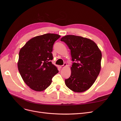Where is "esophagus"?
<instances>
[{
  "mask_svg": "<svg viewBox=\"0 0 121 121\" xmlns=\"http://www.w3.org/2000/svg\"><path fill=\"white\" fill-rule=\"evenodd\" d=\"M67 66V64H66V63H64V64H63V65H62V66H60V68H64L65 67H66Z\"/></svg>",
  "mask_w": 121,
  "mask_h": 121,
  "instance_id": "34e87169",
  "label": "esophagus"
}]
</instances>
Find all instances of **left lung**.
<instances>
[{
	"label": "left lung",
	"mask_w": 121,
	"mask_h": 121,
	"mask_svg": "<svg viewBox=\"0 0 121 121\" xmlns=\"http://www.w3.org/2000/svg\"><path fill=\"white\" fill-rule=\"evenodd\" d=\"M61 41L71 50L72 61L71 75L65 84L75 92H83L96 81L101 69L102 55L94 41L81 36L67 35Z\"/></svg>",
	"instance_id": "8db88e82"
}]
</instances>
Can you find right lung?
<instances>
[{
  "instance_id": "add662e5",
  "label": "right lung",
  "mask_w": 121,
  "mask_h": 121,
  "mask_svg": "<svg viewBox=\"0 0 121 121\" xmlns=\"http://www.w3.org/2000/svg\"><path fill=\"white\" fill-rule=\"evenodd\" d=\"M60 37L52 33L38 36L29 40L21 49L18 69L22 79L31 89L39 92L45 90L58 73L51 60L53 59V45Z\"/></svg>"
}]
</instances>
